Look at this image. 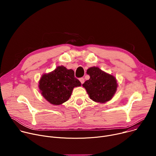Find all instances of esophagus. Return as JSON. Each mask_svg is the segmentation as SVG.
I'll return each mask as SVG.
<instances>
[{"label": "esophagus", "mask_w": 156, "mask_h": 156, "mask_svg": "<svg viewBox=\"0 0 156 156\" xmlns=\"http://www.w3.org/2000/svg\"><path fill=\"white\" fill-rule=\"evenodd\" d=\"M79 80H80L81 84H83L84 83V79L83 78H80Z\"/></svg>", "instance_id": "esophagus-1"}]
</instances>
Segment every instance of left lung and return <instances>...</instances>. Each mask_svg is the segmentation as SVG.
I'll list each match as a JSON object with an SVG mask.
<instances>
[{
    "instance_id": "obj_1",
    "label": "left lung",
    "mask_w": 156,
    "mask_h": 156,
    "mask_svg": "<svg viewBox=\"0 0 156 156\" xmlns=\"http://www.w3.org/2000/svg\"><path fill=\"white\" fill-rule=\"evenodd\" d=\"M87 74L90 75V78L83 84V86L91 99L96 102L104 103L112 98L117 87L114 76L95 66L87 69Z\"/></svg>"
}]
</instances>
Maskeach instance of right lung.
Listing matches in <instances>:
<instances>
[{
  "instance_id": "add662e5",
  "label": "right lung",
  "mask_w": 156,
  "mask_h": 156,
  "mask_svg": "<svg viewBox=\"0 0 156 156\" xmlns=\"http://www.w3.org/2000/svg\"><path fill=\"white\" fill-rule=\"evenodd\" d=\"M81 86V82L75 77L73 70L59 66L54 71L42 76L39 87L41 94L48 102L60 105L68 101L73 89Z\"/></svg>"
}]
</instances>
